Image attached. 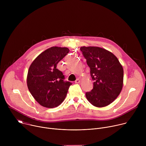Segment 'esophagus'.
I'll use <instances>...</instances> for the list:
<instances>
[{"label": "esophagus", "instance_id": "esophagus-1", "mask_svg": "<svg viewBox=\"0 0 146 146\" xmlns=\"http://www.w3.org/2000/svg\"><path fill=\"white\" fill-rule=\"evenodd\" d=\"M80 82V80L79 79H77L76 81H75V83L76 84H78V83Z\"/></svg>", "mask_w": 146, "mask_h": 146}]
</instances>
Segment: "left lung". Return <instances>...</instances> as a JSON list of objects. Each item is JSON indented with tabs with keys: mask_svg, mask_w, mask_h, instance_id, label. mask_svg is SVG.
Returning <instances> with one entry per match:
<instances>
[{
	"mask_svg": "<svg viewBox=\"0 0 146 146\" xmlns=\"http://www.w3.org/2000/svg\"><path fill=\"white\" fill-rule=\"evenodd\" d=\"M80 50L90 68L93 89L86 94L94 106L105 107L119 95L123 86V70L117 58L111 52L98 47H81Z\"/></svg>",
	"mask_w": 146,
	"mask_h": 146,
	"instance_id": "1",
	"label": "left lung"
}]
</instances>
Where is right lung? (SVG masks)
Returning a JSON list of instances; mask_svg holds the SVG:
<instances>
[{
  "mask_svg": "<svg viewBox=\"0 0 146 146\" xmlns=\"http://www.w3.org/2000/svg\"><path fill=\"white\" fill-rule=\"evenodd\" d=\"M69 52L67 47H52L41 52L32 62L28 72L27 86L35 99L47 108L58 106L65 99L72 83L56 65Z\"/></svg>",
  "mask_w": 146,
  "mask_h": 146,
  "instance_id": "right-lung-1",
  "label": "right lung"
}]
</instances>
